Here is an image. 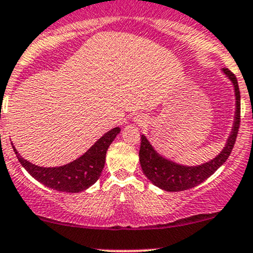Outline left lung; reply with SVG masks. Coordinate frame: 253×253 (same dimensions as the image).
Listing matches in <instances>:
<instances>
[{
    "mask_svg": "<svg viewBox=\"0 0 253 253\" xmlns=\"http://www.w3.org/2000/svg\"><path fill=\"white\" fill-rule=\"evenodd\" d=\"M223 72L234 85L235 98H237V112L235 113L237 114H235V122L229 139L227 140L226 146L217 157L198 167H185V166L176 165L171 161L161 157L152 149L148 139L144 135L140 137L139 161L141 169L146 177L157 187L169 191V192H179V191L196 187L197 185L202 184L204 180L212 175L229 157L230 152L234 148L240 126V91L235 74L228 68H223Z\"/></svg>",
    "mask_w": 253,
    "mask_h": 253,
    "instance_id": "8db88e82",
    "label": "left lung"
}]
</instances>
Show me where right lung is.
<instances>
[{
  "label": "right lung",
  "instance_id": "right-lung-1",
  "mask_svg": "<svg viewBox=\"0 0 253 253\" xmlns=\"http://www.w3.org/2000/svg\"><path fill=\"white\" fill-rule=\"evenodd\" d=\"M119 133H120L119 127L105 133L103 137L99 138L82 157L68 165L62 166V167H38V166L30 163L29 161L24 160L14 146L13 149L21 166L36 180L52 190L60 191V192L76 193L88 188L101 176L104 167L107 150Z\"/></svg>",
  "mask_w": 253,
  "mask_h": 253
}]
</instances>
